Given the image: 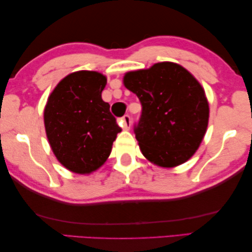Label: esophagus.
Returning a JSON list of instances; mask_svg holds the SVG:
<instances>
[{
    "instance_id": "34e87169",
    "label": "esophagus",
    "mask_w": 252,
    "mask_h": 252,
    "mask_svg": "<svg viewBox=\"0 0 252 252\" xmlns=\"http://www.w3.org/2000/svg\"><path fill=\"white\" fill-rule=\"evenodd\" d=\"M121 124H122V127L125 129H129L130 126H131V118L129 115H125V116H123L121 118Z\"/></svg>"
}]
</instances>
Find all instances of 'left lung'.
<instances>
[{"mask_svg":"<svg viewBox=\"0 0 252 252\" xmlns=\"http://www.w3.org/2000/svg\"><path fill=\"white\" fill-rule=\"evenodd\" d=\"M124 85L142 104L134 133L143 155L162 167L191 158L209 122V104L199 81L182 65L158 63L127 72Z\"/></svg>","mask_w":252,"mask_h":252,"instance_id":"1","label":"left lung"}]
</instances>
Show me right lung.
Masks as SVG:
<instances>
[{"instance_id": "right-lung-1", "label": "right lung", "mask_w": 252, "mask_h": 252, "mask_svg": "<svg viewBox=\"0 0 252 252\" xmlns=\"http://www.w3.org/2000/svg\"><path fill=\"white\" fill-rule=\"evenodd\" d=\"M106 84L101 73L81 70L64 77L48 98V141L58 160L73 173L89 174L100 167L122 131L101 99Z\"/></svg>"}]
</instances>
